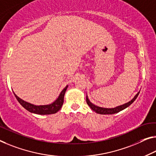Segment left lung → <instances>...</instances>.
Masks as SVG:
<instances>
[{
    "mask_svg": "<svg viewBox=\"0 0 156 156\" xmlns=\"http://www.w3.org/2000/svg\"><path fill=\"white\" fill-rule=\"evenodd\" d=\"M140 92H138L137 93H136L135 96L134 97L130 102L125 103V104L120 105V106H118L116 107H114V108H104V107H100L96 106V105H93L92 102H90V100H88V98L87 95H86V102H87L88 106L90 107V109L93 110L94 112H96L97 114H114L118 113V112H121L123 109H125L126 108H127V107L130 106L132 103H133L136 99V98H137V96L139 95V93H140Z\"/></svg>",
    "mask_w": 156,
    "mask_h": 156,
    "instance_id": "1",
    "label": "left lung"
}]
</instances>
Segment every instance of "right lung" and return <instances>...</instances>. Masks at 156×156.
<instances>
[{"label":"right lung","mask_w":156,"mask_h":156,"mask_svg":"<svg viewBox=\"0 0 156 156\" xmlns=\"http://www.w3.org/2000/svg\"><path fill=\"white\" fill-rule=\"evenodd\" d=\"M68 86H66V88H64V89L62 90L60 93L58 98L55 100V101L51 103L50 105H34L33 104H30L29 102H27L21 99L20 98H19L14 92V94L15 95L16 100H18V102L20 103V105L23 107L28 110V112H31V113H34L37 114H41V115H47V114H52L56 113L57 112H58L61 109L62 105L63 104L64 101V95L66 91L68 88Z\"/></svg>","instance_id":"add662e5"}]
</instances>
